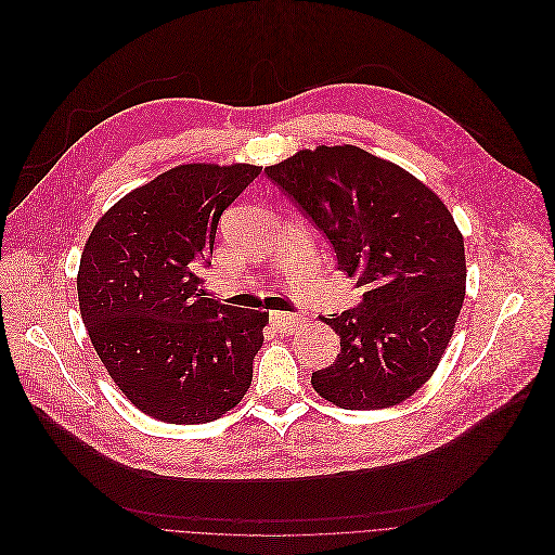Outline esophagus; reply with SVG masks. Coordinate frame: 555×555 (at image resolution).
<instances>
[{"instance_id":"obj_1","label":"esophagus","mask_w":555,"mask_h":555,"mask_svg":"<svg viewBox=\"0 0 555 555\" xmlns=\"http://www.w3.org/2000/svg\"><path fill=\"white\" fill-rule=\"evenodd\" d=\"M271 323L280 332H293L295 327H299L304 323V317H299L295 312H271Z\"/></svg>"}]
</instances>
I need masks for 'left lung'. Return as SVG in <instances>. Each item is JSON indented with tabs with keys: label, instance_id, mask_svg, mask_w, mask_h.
<instances>
[{
	"label": "left lung",
	"instance_id": "left-lung-1",
	"mask_svg": "<svg viewBox=\"0 0 555 555\" xmlns=\"http://www.w3.org/2000/svg\"><path fill=\"white\" fill-rule=\"evenodd\" d=\"M264 172L365 288L354 308L321 317L341 352L312 372L314 391L354 411L400 404L437 370L464 304L453 214L413 175L350 144L299 151Z\"/></svg>",
	"mask_w": 555,
	"mask_h": 555
}]
</instances>
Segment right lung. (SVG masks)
<instances>
[{"label": "right lung", "instance_id": "obj_1", "mask_svg": "<svg viewBox=\"0 0 555 555\" xmlns=\"http://www.w3.org/2000/svg\"><path fill=\"white\" fill-rule=\"evenodd\" d=\"M260 166L185 164L135 188L91 232L78 304L108 376L144 413L203 424L254 378L269 312L205 297L216 228Z\"/></svg>", "mask_w": 555, "mask_h": 555}]
</instances>
